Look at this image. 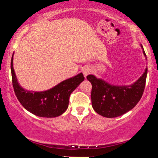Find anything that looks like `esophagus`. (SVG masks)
<instances>
[{
    "label": "esophagus",
    "instance_id": "1",
    "mask_svg": "<svg viewBox=\"0 0 158 158\" xmlns=\"http://www.w3.org/2000/svg\"><path fill=\"white\" fill-rule=\"evenodd\" d=\"M91 69L89 68V67H85V68L83 69L82 70V72H83V74L85 77H86L88 74H89L90 73H91Z\"/></svg>",
    "mask_w": 158,
    "mask_h": 158
}]
</instances>
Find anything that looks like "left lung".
Here are the masks:
<instances>
[{"label":"left lung","instance_id":"obj_1","mask_svg":"<svg viewBox=\"0 0 158 158\" xmlns=\"http://www.w3.org/2000/svg\"><path fill=\"white\" fill-rule=\"evenodd\" d=\"M141 47L143 49L142 45ZM143 53L146 57L144 50ZM147 74L148 68L131 85H113L95 76L88 75L87 79L92 87L91 100L94 111L103 117L115 118L131 110L142 98Z\"/></svg>","mask_w":158,"mask_h":158}]
</instances>
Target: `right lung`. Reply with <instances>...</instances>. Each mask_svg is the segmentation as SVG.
<instances>
[{"label":"right lung","mask_w":158,"mask_h":158,"mask_svg":"<svg viewBox=\"0 0 158 158\" xmlns=\"http://www.w3.org/2000/svg\"><path fill=\"white\" fill-rule=\"evenodd\" d=\"M13 56L10 61L12 84L16 96L23 107L40 117L55 118L63 114L69 107V97L85 80L82 73L61 81L51 89L43 92L28 91L21 87L13 67Z\"/></svg>","instance_id":"obj_1"}]
</instances>
